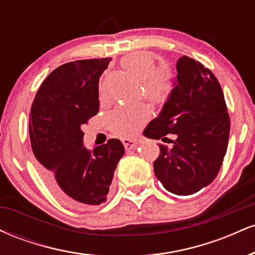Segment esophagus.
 <instances>
[{"instance_id":"obj_1","label":"esophagus","mask_w":255,"mask_h":255,"mask_svg":"<svg viewBox=\"0 0 255 255\" xmlns=\"http://www.w3.org/2000/svg\"><path fill=\"white\" fill-rule=\"evenodd\" d=\"M122 142H124L126 150H131V148H134L137 145V140L135 139H124Z\"/></svg>"}]
</instances>
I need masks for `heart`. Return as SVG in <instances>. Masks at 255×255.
<instances>
[{"label": "heart", "mask_w": 255, "mask_h": 255, "mask_svg": "<svg viewBox=\"0 0 255 255\" xmlns=\"http://www.w3.org/2000/svg\"><path fill=\"white\" fill-rule=\"evenodd\" d=\"M122 68L136 81L142 84L144 96L151 103L164 104L175 89V81L168 73L157 71L153 57L147 52H133L122 58ZM105 83L101 81L99 92L104 93ZM150 118V111L144 104L121 105L109 115L110 128L116 135L130 136Z\"/></svg>", "instance_id": "1"}]
</instances>
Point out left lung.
<instances>
[{
	"label": "left lung",
	"instance_id": "obj_1",
	"mask_svg": "<svg viewBox=\"0 0 255 255\" xmlns=\"http://www.w3.org/2000/svg\"><path fill=\"white\" fill-rule=\"evenodd\" d=\"M176 69L172 95L144 134L157 140L176 135L171 148L159 144L154 174L166 191L191 195L217 176L227 152L230 119L221 85L209 68L182 56Z\"/></svg>",
	"mask_w": 255,
	"mask_h": 255
}]
</instances>
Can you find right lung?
<instances>
[{
	"label": "right lung",
	"instance_id": "1",
	"mask_svg": "<svg viewBox=\"0 0 255 255\" xmlns=\"http://www.w3.org/2000/svg\"><path fill=\"white\" fill-rule=\"evenodd\" d=\"M111 57L78 60L57 67L38 89L28 131L40 174L55 195L80 209L107 201L114 171L125 154L119 139L93 151L81 127L98 114L99 77Z\"/></svg>",
	"mask_w": 255,
	"mask_h": 255
}]
</instances>
